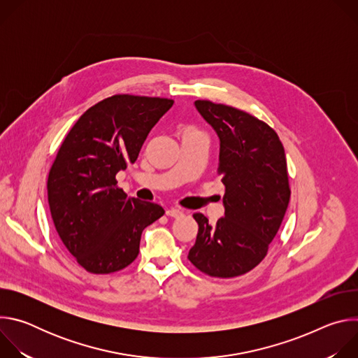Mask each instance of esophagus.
Returning a JSON list of instances; mask_svg holds the SVG:
<instances>
[{"instance_id": "esophagus-1", "label": "esophagus", "mask_w": 358, "mask_h": 358, "mask_svg": "<svg viewBox=\"0 0 358 358\" xmlns=\"http://www.w3.org/2000/svg\"><path fill=\"white\" fill-rule=\"evenodd\" d=\"M166 214H167L169 217H173V218H180V217L184 215V211L180 210V208H169V210L166 211Z\"/></svg>"}]
</instances>
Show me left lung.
Wrapping results in <instances>:
<instances>
[{
  "label": "left lung",
  "mask_w": 358,
  "mask_h": 358,
  "mask_svg": "<svg viewBox=\"0 0 358 358\" xmlns=\"http://www.w3.org/2000/svg\"><path fill=\"white\" fill-rule=\"evenodd\" d=\"M195 109L220 138L218 176L225 185V214L213 227L202 214L188 259L215 278L241 276L259 265L286 214L290 188L285 148L259 119L210 100Z\"/></svg>",
  "instance_id": "obj_1"
}]
</instances>
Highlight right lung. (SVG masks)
<instances>
[{"mask_svg": "<svg viewBox=\"0 0 358 358\" xmlns=\"http://www.w3.org/2000/svg\"><path fill=\"white\" fill-rule=\"evenodd\" d=\"M174 100L116 94L87 109L65 137L48 177V201L55 228L90 273L129 266L138 255L145 227L163 207L130 198L116 174L134 163L150 130Z\"/></svg>", "mask_w": 358, "mask_h": 358, "instance_id": "add662e5", "label": "right lung"}]
</instances>
